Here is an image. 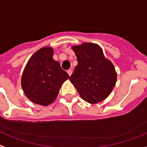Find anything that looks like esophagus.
I'll list each match as a JSON object with an SVG mask.
<instances>
[{
    "label": "esophagus",
    "instance_id": "esophagus-1",
    "mask_svg": "<svg viewBox=\"0 0 147 147\" xmlns=\"http://www.w3.org/2000/svg\"><path fill=\"white\" fill-rule=\"evenodd\" d=\"M67 74H69V76H70V75L72 74V70L71 69H70V70H67Z\"/></svg>",
    "mask_w": 147,
    "mask_h": 147
}]
</instances>
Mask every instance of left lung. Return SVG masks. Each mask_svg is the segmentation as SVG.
<instances>
[{
  "instance_id": "1",
  "label": "left lung",
  "mask_w": 147,
  "mask_h": 147,
  "mask_svg": "<svg viewBox=\"0 0 147 147\" xmlns=\"http://www.w3.org/2000/svg\"><path fill=\"white\" fill-rule=\"evenodd\" d=\"M72 49L78 64L70 77V82L86 102L97 103L105 100L117 82L113 64L106 59L97 44L84 43Z\"/></svg>"
}]
</instances>
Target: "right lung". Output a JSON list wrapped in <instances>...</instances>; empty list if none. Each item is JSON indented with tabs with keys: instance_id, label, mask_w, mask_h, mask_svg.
Here are the masks:
<instances>
[{
	"instance_id": "obj_1",
	"label": "right lung",
	"mask_w": 147,
	"mask_h": 147,
	"mask_svg": "<svg viewBox=\"0 0 147 147\" xmlns=\"http://www.w3.org/2000/svg\"><path fill=\"white\" fill-rule=\"evenodd\" d=\"M53 49L43 47L33 54L21 78L25 95L33 103L47 106L55 100L61 85L69 75L53 59Z\"/></svg>"
}]
</instances>
